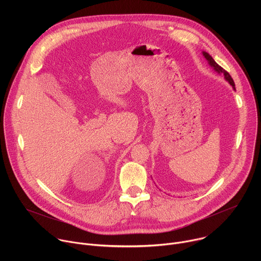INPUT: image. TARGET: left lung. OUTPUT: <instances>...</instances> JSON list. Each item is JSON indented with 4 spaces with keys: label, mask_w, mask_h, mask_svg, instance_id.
I'll return each mask as SVG.
<instances>
[{
    "label": "left lung",
    "mask_w": 261,
    "mask_h": 261,
    "mask_svg": "<svg viewBox=\"0 0 261 261\" xmlns=\"http://www.w3.org/2000/svg\"><path fill=\"white\" fill-rule=\"evenodd\" d=\"M202 55H203V57L205 58V60L207 61V63H208V65L218 73V74H222V75H224V79H225V81L226 82H228L229 83V85L232 87V89L236 91V86H234V82H233V80L231 79V76L229 75V73L227 72V71H225L224 69H223L221 66H219L216 62H215V60L207 54V53H205V51H202Z\"/></svg>",
    "instance_id": "left-lung-1"
}]
</instances>
